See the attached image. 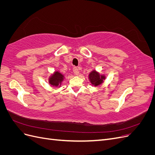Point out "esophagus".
<instances>
[{"label": "esophagus", "instance_id": "esophagus-1", "mask_svg": "<svg viewBox=\"0 0 155 155\" xmlns=\"http://www.w3.org/2000/svg\"><path fill=\"white\" fill-rule=\"evenodd\" d=\"M73 72L74 73L76 74V75H78L79 73V69L77 68V67H74L73 68Z\"/></svg>", "mask_w": 155, "mask_h": 155}]
</instances>
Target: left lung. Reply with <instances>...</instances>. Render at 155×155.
I'll list each match as a JSON object with an SVG mask.
<instances>
[{
    "label": "left lung",
    "mask_w": 155,
    "mask_h": 155,
    "mask_svg": "<svg viewBox=\"0 0 155 155\" xmlns=\"http://www.w3.org/2000/svg\"><path fill=\"white\" fill-rule=\"evenodd\" d=\"M106 76L104 74H101L96 70H92L88 74V79L92 86L97 87L101 85L104 82Z\"/></svg>",
    "instance_id": "8db88e82"
}]
</instances>
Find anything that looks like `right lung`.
<instances>
[{"mask_svg":"<svg viewBox=\"0 0 155 155\" xmlns=\"http://www.w3.org/2000/svg\"><path fill=\"white\" fill-rule=\"evenodd\" d=\"M64 79V75L59 70H56L51 74L48 78V83L54 87H60L62 85V83Z\"/></svg>","mask_w":155,"mask_h":155,"instance_id":"obj_1","label":"right lung"}]
</instances>
